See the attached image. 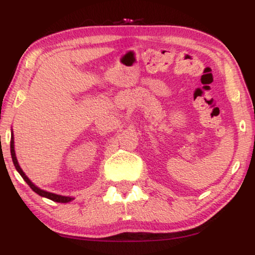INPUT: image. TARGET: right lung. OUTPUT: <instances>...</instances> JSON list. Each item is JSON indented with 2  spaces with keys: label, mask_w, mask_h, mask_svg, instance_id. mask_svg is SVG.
I'll list each match as a JSON object with an SVG mask.
<instances>
[{
  "label": "right lung",
  "mask_w": 255,
  "mask_h": 255,
  "mask_svg": "<svg viewBox=\"0 0 255 255\" xmlns=\"http://www.w3.org/2000/svg\"><path fill=\"white\" fill-rule=\"evenodd\" d=\"M10 154H11V159H13V163H14V166H15L16 171L19 172L20 175H21V177L24 178L25 182L28 184V186L31 187V189L33 192H36L38 195H40V197L43 198H48L50 199L52 201H56V203H69V201L74 200V198L73 197H66V195H60V194H55V193H50V192H46L44 191V189H40L39 187H37L36 184H34L32 181L26 176V174L24 171H22V169L20 168L19 165V162H17L16 159V154H15V150H14V135H13V129H11V136H10Z\"/></svg>",
  "instance_id": "obj_1"
}]
</instances>
